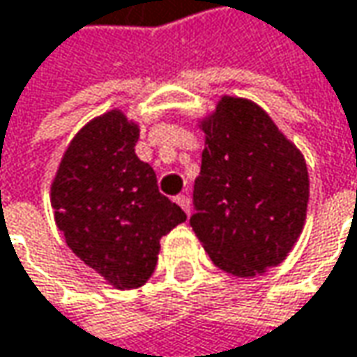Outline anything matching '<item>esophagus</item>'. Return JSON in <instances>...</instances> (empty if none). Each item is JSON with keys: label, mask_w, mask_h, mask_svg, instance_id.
<instances>
[{"label": "esophagus", "mask_w": 357, "mask_h": 357, "mask_svg": "<svg viewBox=\"0 0 357 357\" xmlns=\"http://www.w3.org/2000/svg\"><path fill=\"white\" fill-rule=\"evenodd\" d=\"M174 201H176V203L181 205V209H183V211H185L187 215L191 213V201H189V197H187V195H178V197H176Z\"/></svg>", "instance_id": "obj_1"}]
</instances>
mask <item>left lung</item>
Returning <instances> with one entry per match:
<instances>
[{"label": "left lung", "mask_w": 357, "mask_h": 357, "mask_svg": "<svg viewBox=\"0 0 357 357\" xmlns=\"http://www.w3.org/2000/svg\"><path fill=\"white\" fill-rule=\"evenodd\" d=\"M192 231L213 264L250 278L280 264L303 231L309 172L303 154L264 109L221 97L203 123Z\"/></svg>", "instance_id": "1"}]
</instances>
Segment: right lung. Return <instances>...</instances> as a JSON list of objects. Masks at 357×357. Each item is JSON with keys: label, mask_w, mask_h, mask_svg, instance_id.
<instances>
[{"label": "right lung", "mask_w": 357, "mask_h": 357, "mask_svg": "<svg viewBox=\"0 0 357 357\" xmlns=\"http://www.w3.org/2000/svg\"><path fill=\"white\" fill-rule=\"evenodd\" d=\"M138 136L117 109L95 117L66 148L50 187L66 245L117 289L142 287L156 268L160 238L187 219L136 156Z\"/></svg>", "instance_id": "1"}]
</instances>
